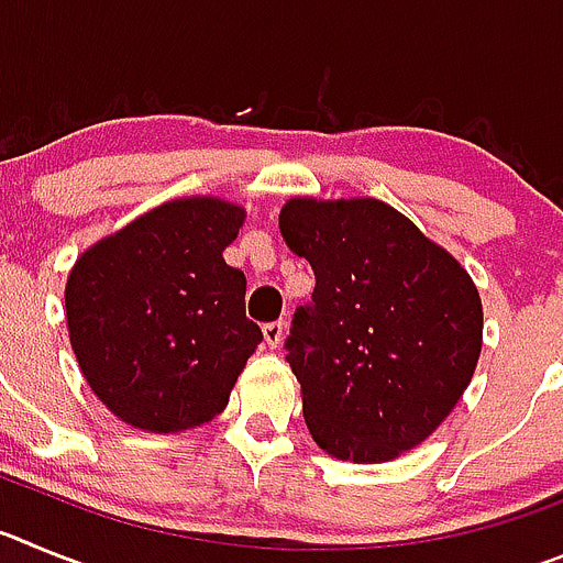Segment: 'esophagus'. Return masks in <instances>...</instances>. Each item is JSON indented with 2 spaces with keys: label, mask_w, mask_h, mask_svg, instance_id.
<instances>
[{
  "label": "esophagus",
  "mask_w": 563,
  "mask_h": 563,
  "mask_svg": "<svg viewBox=\"0 0 563 563\" xmlns=\"http://www.w3.org/2000/svg\"><path fill=\"white\" fill-rule=\"evenodd\" d=\"M265 341H267V346H273V350H276L278 343L285 341V321H271V324H265Z\"/></svg>",
  "instance_id": "1"
}]
</instances>
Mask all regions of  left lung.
Masks as SVG:
<instances>
[{
	"label": "left lung",
	"mask_w": 563,
	"mask_h": 563,
	"mask_svg": "<svg viewBox=\"0 0 563 563\" xmlns=\"http://www.w3.org/2000/svg\"><path fill=\"white\" fill-rule=\"evenodd\" d=\"M287 247L316 273L285 350L318 449L397 460L454 411L482 352L474 278L409 217L372 197H292Z\"/></svg>",
	"instance_id": "obj_1"
}]
</instances>
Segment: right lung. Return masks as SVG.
<instances>
[{
	"label": "right lung",
	"mask_w": 563,
	"mask_h": 563,
	"mask_svg": "<svg viewBox=\"0 0 563 563\" xmlns=\"http://www.w3.org/2000/svg\"><path fill=\"white\" fill-rule=\"evenodd\" d=\"M245 208L220 197L163 202L98 239L67 278V330L98 400L132 429L211 422L256 352L245 273L222 251Z\"/></svg>",
	"instance_id": "right-lung-1"
}]
</instances>
